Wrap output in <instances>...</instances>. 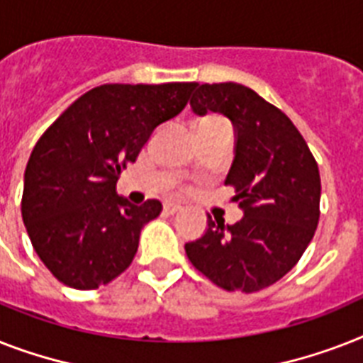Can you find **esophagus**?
Listing matches in <instances>:
<instances>
[{
	"instance_id": "obj_1",
	"label": "esophagus",
	"mask_w": 363,
	"mask_h": 363,
	"mask_svg": "<svg viewBox=\"0 0 363 363\" xmlns=\"http://www.w3.org/2000/svg\"><path fill=\"white\" fill-rule=\"evenodd\" d=\"M164 211H166L167 214H175V212L182 211V205L181 203H175V201H166L164 203Z\"/></svg>"
}]
</instances>
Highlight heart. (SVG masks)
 Wrapping results in <instances>:
<instances>
[{"instance_id": "b5f03b06", "label": "heart", "mask_w": 363, "mask_h": 363, "mask_svg": "<svg viewBox=\"0 0 363 363\" xmlns=\"http://www.w3.org/2000/svg\"><path fill=\"white\" fill-rule=\"evenodd\" d=\"M203 121H208V123H223L222 119H216V117H207V119H203Z\"/></svg>"}]
</instances>
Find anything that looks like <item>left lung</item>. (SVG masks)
<instances>
[{"label":"left lung","mask_w":363,"mask_h":363,"mask_svg":"<svg viewBox=\"0 0 363 363\" xmlns=\"http://www.w3.org/2000/svg\"><path fill=\"white\" fill-rule=\"evenodd\" d=\"M194 113L225 115L235 158L225 184L244 216L233 225L208 216L201 238L184 246L190 263L225 291L255 293L298 263L319 223V167L293 121L246 85L194 84Z\"/></svg>","instance_id":"1"}]
</instances>
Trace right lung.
I'll use <instances>...</instances> for the list:
<instances>
[{
    "instance_id": "add662e5",
    "label": "right lung",
    "mask_w": 363,
    "mask_h": 363,
    "mask_svg": "<svg viewBox=\"0 0 363 363\" xmlns=\"http://www.w3.org/2000/svg\"><path fill=\"white\" fill-rule=\"evenodd\" d=\"M194 84H106L70 104L40 135L23 173L22 218L35 252L61 284H110L130 267L140 233L162 211L115 191L156 126L184 110Z\"/></svg>"
}]
</instances>
